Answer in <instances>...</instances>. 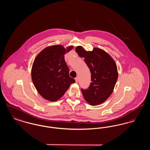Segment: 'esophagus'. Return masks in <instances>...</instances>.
<instances>
[{
    "label": "esophagus",
    "mask_w": 150,
    "mask_h": 150,
    "mask_svg": "<svg viewBox=\"0 0 150 150\" xmlns=\"http://www.w3.org/2000/svg\"><path fill=\"white\" fill-rule=\"evenodd\" d=\"M75 79V81H76V83H78L79 81V78L78 77H76V78Z\"/></svg>",
    "instance_id": "obj_1"
}]
</instances>
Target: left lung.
Masks as SVG:
<instances>
[{"mask_svg": "<svg viewBox=\"0 0 150 150\" xmlns=\"http://www.w3.org/2000/svg\"><path fill=\"white\" fill-rule=\"evenodd\" d=\"M75 51L80 57L85 58L91 73L90 86L86 89H81L84 99L92 106L103 103L112 93L118 78L114 60L105 50L97 48L86 51L78 46Z\"/></svg>", "mask_w": 150, "mask_h": 150, "instance_id": "8db88e82", "label": "left lung"}]
</instances>
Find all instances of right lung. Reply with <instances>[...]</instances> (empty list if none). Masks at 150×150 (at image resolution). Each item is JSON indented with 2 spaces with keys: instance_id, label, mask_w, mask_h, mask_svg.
I'll return each mask as SVG.
<instances>
[{
  "instance_id": "add662e5",
  "label": "right lung",
  "mask_w": 150,
  "mask_h": 150,
  "mask_svg": "<svg viewBox=\"0 0 150 150\" xmlns=\"http://www.w3.org/2000/svg\"><path fill=\"white\" fill-rule=\"evenodd\" d=\"M73 48L61 45L49 46L36 57L31 69V78L38 92L50 101H56L75 82L70 77L64 55Z\"/></svg>"
}]
</instances>
